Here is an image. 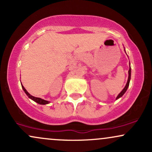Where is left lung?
Returning <instances> with one entry per match:
<instances>
[{
  "label": "left lung",
  "mask_w": 152,
  "mask_h": 152,
  "mask_svg": "<svg viewBox=\"0 0 152 152\" xmlns=\"http://www.w3.org/2000/svg\"><path fill=\"white\" fill-rule=\"evenodd\" d=\"M124 50H125V49H124ZM130 80H131V67H130V64H129V77H128V80H127V83H126V86H125L124 88V89L122 90L119 94H118V95L117 96V97H116V99L121 98L122 96H123L124 94H125V92L126 91V90H127V88H128L129 86Z\"/></svg>",
  "instance_id": "obj_1"
}]
</instances>
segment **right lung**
Returning a JSON list of instances; mask_svg holds the SVG:
<instances>
[{"label": "right lung", "mask_w": 152, "mask_h": 152, "mask_svg": "<svg viewBox=\"0 0 152 152\" xmlns=\"http://www.w3.org/2000/svg\"><path fill=\"white\" fill-rule=\"evenodd\" d=\"M21 86H22V88H23V89L24 91H25V93L26 94V95H27L28 96V98H30L31 99H32V100L34 101L35 102L38 103V104H41V105H45V104H49V102H48V101L44 100V99H41V98H38V97H35V96H34L31 95V94H29L28 92L27 91H26V88H24L23 86V85H22V83H21Z\"/></svg>", "instance_id": "add662e5"}]
</instances>
